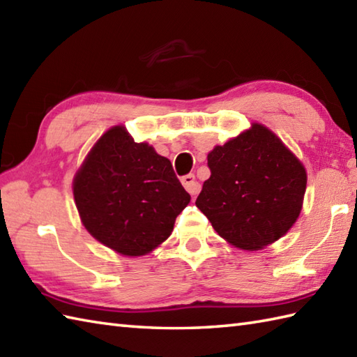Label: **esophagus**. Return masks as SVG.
Returning <instances> with one entry per match:
<instances>
[{"instance_id": "obj_1", "label": "esophagus", "mask_w": 357, "mask_h": 357, "mask_svg": "<svg viewBox=\"0 0 357 357\" xmlns=\"http://www.w3.org/2000/svg\"><path fill=\"white\" fill-rule=\"evenodd\" d=\"M181 183H183L185 190L190 193L192 196H196L199 192H201V184L196 181L195 174H185V176H183V179H181Z\"/></svg>"}]
</instances>
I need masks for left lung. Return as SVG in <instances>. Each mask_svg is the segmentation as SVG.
Instances as JSON below:
<instances>
[{
  "label": "left lung",
  "mask_w": 357,
  "mask_h": 357,
  "mask_svg": "<svg viewBox=\"0 0 357 357\" xmlns=\"http://www.w3.org/2000/svg\"><path fill=\"white\" fill-rule=\"evenodd\" d=\"M211 172L196 199L219 236L242 250L282 238L299 218L305 167L262 124H252L207 156Z\"/></svg>",
  "instance_id": "1"
}]
</instances>
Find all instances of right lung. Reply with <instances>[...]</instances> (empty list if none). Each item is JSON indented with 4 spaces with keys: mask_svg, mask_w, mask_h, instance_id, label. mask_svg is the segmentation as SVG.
I'll return each instance as SVG.
<instances>
[{
    "mask_svg": "<svg viewBox=\"0 0 357 357\" xmlns=\"http://www.w3.org/2000/svg\"><path fill=\"white\" fill-rule=\"evenodd\" d=\"M73 196L82 225L124 256L150 253L170 236L190 202L169 159L126 127L105 132L75 174Z\"/></svg>",
    "mask_w": 357,
    "mask_h": 357,
    "instance_id": "right-lung-1",
    "label": "right lung"
}]
</instances>
